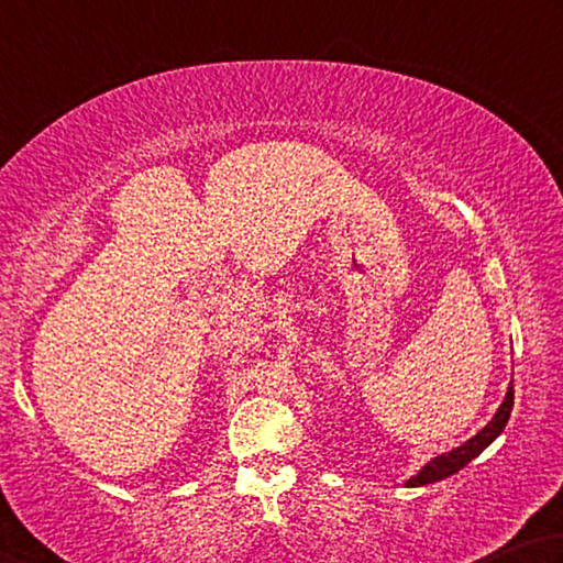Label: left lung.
<instances>
[{
    "instance_id": "obj_1",
    "label": "left lung",
    "mask_w": 563,
    "mask_h": 563,
    "mask_svg": "<svg viewBox=\"0 0 563 563\" xmlns=\"http://www.w3.org/2000/svg\"><path fill=\"white\" fill-rule=\"evenodd\" d=\"M511 383H515V380H511ZM511 383L507 388L505 400H501V406L497 408V412L492 416L487 426L477 432V435H472L467 442H462L460 448L450 450V452H442V455L426 462V465L418 470V475H412L406 482V487H426V485H432V482L452 477L462 467H467L482 450H487L492 442H495L501 435V430H505L507 422H509L511 406H515V386H511Z\"/></svg>"
}]
</instances>
